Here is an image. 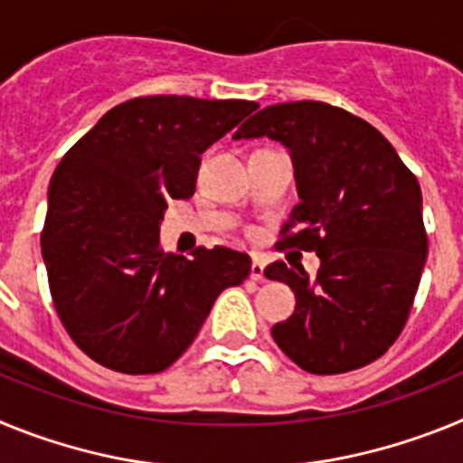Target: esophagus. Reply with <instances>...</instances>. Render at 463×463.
I'll return each mask as SVG.
<instances>
[{
	"label": "esophagus",
	"instance_id": "1",
	"mask_svg": "<svg viewBox=\"0 0 463 463\" xmlns=\"http://www.w3.org/2000/svg\"><path fill=\"white\" fill-rule=\"evenodd\" d=\"M250 278L252 280H264V261H261L260 257H255V260H252Z\"/></svg>",
	"mask_w": 463,
	"mask_h": 463
}]
</instances>
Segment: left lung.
Masks as SVG:
<instances>
[{
	"mask_svg": "<svg viewBox=\"0 0 463 463\" xmlns=\"http://www.w3.org/2000/svg\"><path fill=\"white\" fill-rule=\"evenodd\" d=\"M261 137L289 148L301 199L276 248L320 257L315 278L301 264L264 269L297 297L273 341L308 373L362 369L394 345L420 288L429 250L420 183L373 125L325 101L267 106L234 134Z\"/></svg>",
	"mask_w": 463,
	"mask_h": 463,
	"instance_id": "8db88e82",
	"label": "left lung"
}]
</instances>
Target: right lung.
I'll use <instances>...</instances> for the list:
<instances>
[{"instance_id": "obj_1", "label": "right lung", "mask_w": 463, "mask_h": 463, "mask_svg": "<svg viewBox=\"0 0 463 463\" xmlns=\"http://www.w3.org/2000/svg\"><path fill=\"white\" fill-rule=\"evenodd\" d=\"M260 109L245 99L178 94L113 106L52 174L41 252L57 317L110 371L148 375L185 353L250 257L229 248L166 255L159 222L190 199L202 153Z\"/></svg>"}]
</instances>
